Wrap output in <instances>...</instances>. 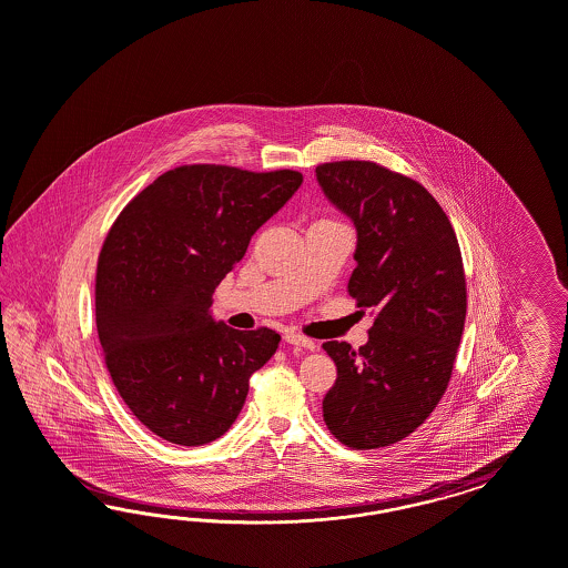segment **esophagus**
I'll use <instances>...</instances> for the list:
<instances>
[{"label": "esophagus", "instance_id": "esophagus-1", "mask_svg": "<svg viewBox=\"0 0 568 568\" xmlns=\"http://www.w3.org/2000/svg\"><path fill=\"white\" fill-rule=\"evenodd\" d=\"M285 342L292 345H300V347H304V349H314L316 344L306 337V335H302V333H285Z\"/></svg>", "mask_w": 568, "mask_h": 568}]
</instances>
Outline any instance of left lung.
<instances>
[{"mask_svg": "<svg viewBox=\"0 0 568 568\" xmlns=\"http://www.w3.org/2000/svg\"><path fill=\"white\" fill-rule=\"evenodd\" d=\"M328 200L356 224L347 293L375 316L368 344H323L337 366L323 418L352 449L392 446L444 397L466 318L454 226L418 181L368 160L316 166Z\"/></svg>", "mask_w": 568, "mask_h": 568, "instance_id": "obj_1", "label": "left lung"}]
</instances>
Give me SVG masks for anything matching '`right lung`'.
<instances>
[{"mask_svg": "<svg viewBox=\"0 0 568 568\" xmlns=\"http://www.w3.org/2000/svg\"><path fill=\"white\" fill-rule=\"evenodd\" d=\"M302 185V172L185 164L122 207L95 273L103 362L158 437L204 446L235 423L250 377L278 345L273 328L235 331L210 316L212 293L252 235Z\"/></svg>", "mask_w": 568, "mask_h": 568, "instance_id": "right-lung-1", "label": "right lung"}]
</instances>
